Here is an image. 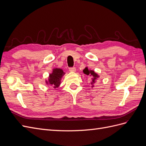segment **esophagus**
Masks as SVG:
<instances>
[{
    "mask_svg": "<svg viewBox=\"0 0 146 146\" xmlns=\"http://www.w3.org/2000/svg\"><path fill=\"white\" fill-rule=\"evenodd\" d=\"M69 69V71L72 72H75L76 71V68H70Z\"/></svg>",
    "mask_w": 146,
    "mask_h": 146,
    "instance_id": "34e87169",
    "label": "esophagus"
}]
</instances>
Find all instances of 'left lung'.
Returning <instances> with one entry per match:
<instances>
[{
	"label": "left lung",
	"instance_id": "1",
	"mask_svg": "<svg viewBox=\"0 0 146 146\" xmlns=\"http://www.w3.org/2000/svg\"><path fill=\"white\" fill-rule=\"evenodd\" d=\"M83 72L84 74H86V75H90V76L93 77V78H92V82H91V84L92 85V87H94L93 84L96 82V80H97V78L99 77V76H98V74H96V73L94 71V70H88V68H85V69H84V70H83Z\"/></svg>",
	"mask_w": 146,
	"mask_h": 146
}]
</instances>
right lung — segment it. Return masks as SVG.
Returning a JSON list of instances; mask_svg holds the SVG:
<instances>
[{"label":"right lung","mask_w":146,"mask_h":146,"mask_svg":"<svg viewBox=\"0 0 146 146\" xmlns=\"http://www.w3.org/2000/svg\"><path fill=\"white\" fill-rule=\"evenodd\" d=\"M65 72L60 68H55L53 69L52 74H49L48 81H46V84L54 86V88H58L61 83V79L64 76Z\"/></svg>","instance_id":"right-lung-1"}]
</instances>
